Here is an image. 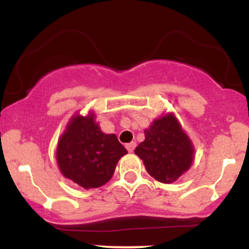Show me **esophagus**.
Wrapping results in <instances>:
<instances>
[{
  "instance_id": "esophagus-1",
  "label": "esophagus",
  "mask_w": 249,
  "mask_h": 249,
  "mask_svg": "<svg viewBox=\"0 0 249 249\" xmlns=\"http://www.w3.org/2000/svg\"><path fill=\"white\" fill-rule=\"evenodd\" d=\"M134 147H136V142H128V144H126V148H127L128 152H133Z\"/></svg>"
}]
</instances>
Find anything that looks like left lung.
Instances as JSON below:
<instances>
[{
  "instance_id": "obj_1",
  "label": "left lung",
  "mask_w": 249,
  "mask_h": 249,
  "mask_svg": "<svg viewBox=\"0 0 249 249\" xmlns=\"http://www.w3.org/2000/svg\"><path fill=\"white\" fill-rule=\"evenodd\" d=\"M145 141L134 150L154 179L171 184L192 165L194 147L173 113L152 122L144 131Z\"/></svg>"
}]
</instances>
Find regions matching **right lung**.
<instances>
[{
  "label": "right lung",
  "mask_w": 249,
  "mask_h": 249,
  "mask_svg": "<svg viewBox=\"0 0 249 249\" xmlns=\"http://www.w3.org/2000/svg\"><path fill=\"white\" fill-rule=\"evenodd\" d=\"M127 151L116 134L104 133L95 113L75 115L58 141L57 164L65 178L83 188L101 187L112 178L116 165Z\"/></svg>",
  "instance_id": "right-lung-1"
}]
</instances>
